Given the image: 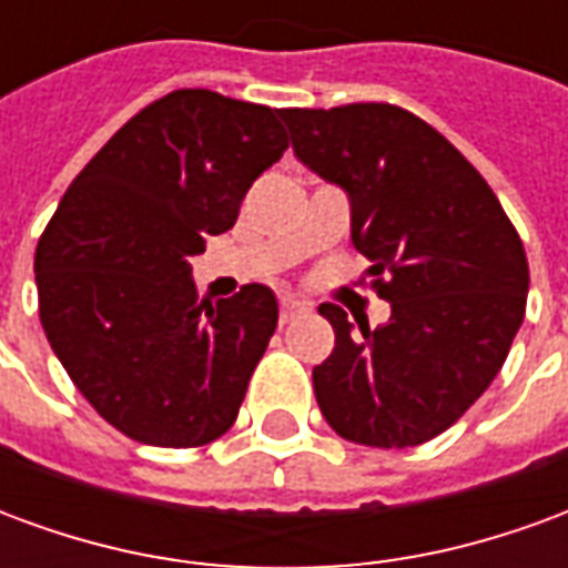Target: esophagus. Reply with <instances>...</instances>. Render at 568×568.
<instances>
[{"instance_id": "34e87169", "label": "esophagus", "mask_w": 568, "mask_h": 568, "mask_svg": "<svg viewBox=\"0 0 568 568\" xmlns=\"http://www.w3.org/2000/svg\"><path fill=\"white\" fill-rule=\"evenodd\" d=\"M301 310H304V301H297L295 295L280 297V320H283V322L295 320Z\"/></svg>"}]
</instances>
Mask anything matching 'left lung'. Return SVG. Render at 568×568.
I'll use <instances>...</instances> for the list:
<instances>
[{
	"label": "left lung",
	"mask_w": 568,
	"mask_h": 568,
	"mask_svg": "<svg viewBox=\"0 0 568 568\" xmlns=\"http://www.w3.org/2000/svg\"><path fill=\"white\" fill-rule=\"evenodd\" d=\"M295 158L349 197L389 322L358 332L337 304L313 368L322 417L365 447H417L484 395L526 313L529 264L493 187L438 130L389 103L283 109ZM387 280H382V273Z\"/></svg>",
	"instance_id": "obj_1"
}]
</instances>
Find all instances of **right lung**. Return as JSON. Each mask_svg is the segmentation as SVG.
<instances>
[{
  "instance_id": "add662e5",
  "label": "right lung",
  "mask_w": 568,
  "mask_h": 568,
  "mask_svg": "<svg viewBox=\"0 0 568 568\" xmlns=\"http://www.w3.org/2000/svg\"><path fill=\"white\" fill-rule=\"evenodd\" d=\"M288 149L271 105L173 91L75 175L36 246L48 344L93 410L151 447L234 426L280 307L267 285L197 304L191 255L231 231Z\"/></svg>"
}]
</instances>
